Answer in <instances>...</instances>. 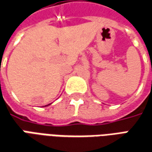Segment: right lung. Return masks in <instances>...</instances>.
<instances>
[{"label": "right lung", "instance_id": "add662e5", "mask_svg": "<svg viewBox=\"0 0 152 152\" xmlns=\"http://www.w3.org/2000/svg\"><path fill=\"white\" fill-rule=\"evenodd\" d=\"M50 104H48V105H50ZM48 105H45V106H48Z\"/></svg>", "mask_w": 152, "mask_h": 152}]
</instances>
